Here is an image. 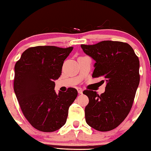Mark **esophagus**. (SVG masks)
<instances>
[{
	"instance_id": "34e87169",
	"label": "esophagus",
	"mask_w": 151,
	"mask_h": 151,
	"mask_svg": "<svg viewBox=\"0 0 151 151\" xmlns=\"http://www.w3.org/2000/svg\"><path fill=\"white\" fill-rule=\"evenodd\" d=\"M77 91H78V93L79 94H83V90L81 88H77Z\"/></svg>"
}]
</instances>
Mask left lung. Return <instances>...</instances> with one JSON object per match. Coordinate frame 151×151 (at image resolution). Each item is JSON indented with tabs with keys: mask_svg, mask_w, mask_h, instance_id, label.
Returning a JSON list of instances; mask_svg holds the SVG:
<instances>
[{
	"mask_svg": "<svg viewBox=\"0 0 151 151\" xmlns=\"http://www.w3.org/2000/svg\"><path fill=\"white\" fill-rule=\"evenodd\" d=\"M84 52L96 61L93 78L107 83L101 95L84 90L89 103L85 109L87 124L99 131H109L122 123L131 111L139 83L138 57L129 44L102 41L92 45L81 44Z\"/></svg>",
	"mask_w": 151,
	"mask_h": 151,
	"instance_id": "8db88e82",
	"label": "left lung"
}]
</instances>
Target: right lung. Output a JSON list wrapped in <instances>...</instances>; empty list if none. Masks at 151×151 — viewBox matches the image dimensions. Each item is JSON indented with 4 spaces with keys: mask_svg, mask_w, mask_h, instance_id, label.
Masks as SVG:
<instances>
[{
    "mask_svg": "<svg viewBox=\"0 0 151 151\" xmlns=\"http://www.w3.org/2000/svg\"><path fill=\"white\" fill-rule=\"evenodd\" d=\"M73 47L38 46L24 50L15 65L14 90L23 114L34 128L53 132L65 124L68 109L78 92L69 88L55 92L63 61Z\"/></svg>",
    "mask_w": 151,
    "mask_h": 151,
    "instance_id": "obj_1",
    "label": "right lung"
}]
</instances>
